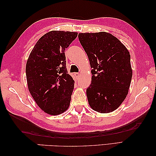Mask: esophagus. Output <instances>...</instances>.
<instances>
[{"label": "esophagus", "mask_w": 156, "mask_h": 156, "mask_svg": "<svg viewBox=\"0 0 156 156\" xmlns=\"http://www.w3.org/2000/svg\"><path fill=\"white\" fill-rule=\"evenodd\" d=\"M75 76H76V78H78V77H80V73H75Z\"/></svg>", "instance_id": "esophagus-1"}]
</instances>
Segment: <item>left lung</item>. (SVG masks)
<instances>
[{
  "instance_id": "obj_1",
  "label": "left lung",
  "mask_w": 156,
  "mask_h": 156,
  "mask_svg": "<svg viewBox=\"0 0 156 156\" xmlns=\"http://www.w3.org/2000/svg\"><path fill=\"white\" fill-rule=\"evenodd\" d=\"M78 37L92 68L86 90L89 105L98 113L113 112L128 95L133 74L129 50L106 32L80 33Z\"/></svg>"
}]
</instances>
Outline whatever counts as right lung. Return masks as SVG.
I'll list each match as a JSON object with an SVG mask.
<instances>
[{
  "label": "right lung",
  "instance_id": "1",
  "mask_svg": "<svg viewBox=\"0 0 156 156\" xmlns=\"http://www.w3.org/2000/svg\"><path fill=\"white\" fill-rule=\"evenodd\" d=\"M77 32L51 31L39 39L26 63L28 89L38 106L51 115L70 106L74 83L66 68L65 50Z\"/></svg>",
  "mask_w": 156,
  "mask_h": 156
}]
</instances>
